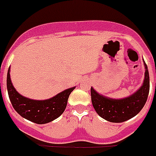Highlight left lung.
I'll return each instance as SVG.
<instances>
[{
    "mask_svg": "<svg viewBox=\"0 0 156 156\" xmlns=\"http://www.w3.org/2000/svg\"><path fill=\"white\" fill-rule=\"evenodd\" d=\"M145 66L143 86L129 98L116 100L105 98L90 88L91 101L96 112L102 119L112 122H122L137 115L145 104L150 91V76Z\"/></svg>",
    "mask_w": 156,
    "mask_h": 156,
    "instance_id": "1",
    "label": "left lung"
}]
</instances>
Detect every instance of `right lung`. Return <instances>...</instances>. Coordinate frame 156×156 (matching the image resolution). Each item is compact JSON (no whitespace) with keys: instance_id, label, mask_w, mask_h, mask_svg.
<instances>
[{"instance_id":"right-lung-1","label":"right lung","mask_w":156,"mask_h":156,"mask_svg":"<svg viewBox=\"0 0 156 156\" xmlns=\"http://www.w3.org/2000/svg\"><path fill=\"white\" fill-rule=\"evenodd\" d=\"M6 87L10 101L16 112L24 119L37 124L51 122L61 115L67 106L69 94L75 89V87L67 89L44 101L26 98L20 95L12 86L10 78V68L7 72Z\"/></svg>"}]
</instances>
